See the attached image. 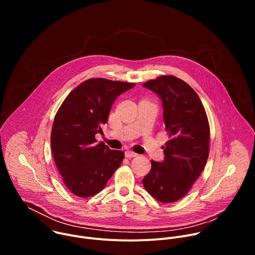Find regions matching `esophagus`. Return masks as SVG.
Returning <instances> with one entry per match:
<instances>
[{
  "instance_id": "obj_1",
  "label": "esophagus",
  "mask_w": 255,
  "mask_h": 255,
  "mask_svg": "<svg viewBox=\"0 0 255 255\" xmlns=\"http://www.w3.org/2000/svg\"><path fill=\"white\" fill-rule=\"evenodd\" d=\"M138 154L137 153H135V152H133V151H130V150H127V151H125V156L126 157H128V158H132V157H136Z\"/></svg>"
}]
</instances>
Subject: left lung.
<instances>
[{
  "instance_id": "left-lung-1",
  "label": "left lung",
  "mask_w": 255,
  "mask_h": 255,
  "mask_svg": "<svg viewBox=\"0 0 255 255\" xmlns=\"http://www.w3.org/2000/svg\"><path fill=\"white\" fill-rule=\"evenodd\" d=\"M162 101L163 121L169 140L161 162L151 160V169L142 179L154 199L172 203L192 189L209 156L210 127L197 93L183 80L162 76L143 84Z\"/></svg>"
}]
</instances>
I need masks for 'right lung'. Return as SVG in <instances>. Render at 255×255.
<instances>
[{"mask_svg": "<svg viewBox=\"0 0 255 255\" xmlns=\"http://www.w3.org/2000/svg\"><path fill=\"white\" fill-rule=\"evenodd\" d=\"M135 84L91 79L65 98L55 115L51 131L54 162L67 189L78 197L100 193L124 159V152L97 143V133L116 98Z\"/></svg>", "mask_w": 255, "mask_h": 255, "instance_id": "obj_1", "label": "right lung"}]
</instances>
